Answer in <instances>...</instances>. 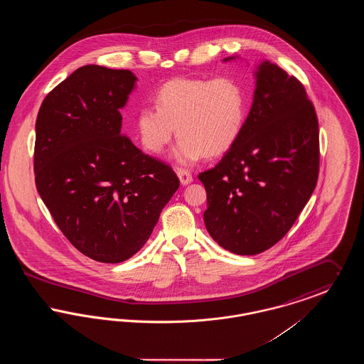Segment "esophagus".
<instances>
[{
  "label": "esophagus",
  "mask_w": 364,
  "mask_h": 364,
  "mask_svg": "<svg viewBox=\"0 0 364 364\" xmlns=\"http://www.w3.org/2000/svg\"><path fill=\"white\" fill-rule=\"evenodd\" d=\"M177 176H178L180 183L183 186H187V184L192 183V174L188 171H186V169H177Z\"/></svg>",
  "instance_id": "obj_1"
}]
</instances>
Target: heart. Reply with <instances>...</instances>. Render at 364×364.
<instances>
[{"instance_id": "b5f03b06", "label": "heart", "mask_w": 364, "mask_h": 364, "mask_svg": "<svg viewBox=\"0 0 364 364\" xmlns=\"http://www.w3.org/2000/svg\"><path fill=\"white\" fill-rule=\"evenodd\" d=\"M156 106H141L135 129L141 146L159 154L177 129L174 159L191 164L200 156L224 154L242 134L250 97L232 76L176 77L159 87Z\"/></svg>"}]
</instances>
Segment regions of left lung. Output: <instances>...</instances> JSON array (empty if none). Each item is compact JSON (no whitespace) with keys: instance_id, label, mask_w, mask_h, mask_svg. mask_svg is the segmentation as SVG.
I'll return each instance as SVG.
<instances>
[{"instance_id":"obj_1","label":"left lung","mask_w":364,"mask_h":364,"mask_svg":"<svg viewBox=\"0 0 364 364\" xmlns=\"http://www.w3.org/2000/svg\"><path fill=\"white\" fill-rule=\"evenodd\" d=\"M255 79L240 136L213 169L199 174L208 193L206 229L237 255L260 254L288 233L319 172L318 119L303 85L267 60Z\"/></svg>"}]
</instances>
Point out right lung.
<instances>
[{
    "label": "right lung",
    "mask_w": 364,
    "mask_h": 364,
    "mask_svg": "<svg viewBox=\"0 0 364 364\" xmlns=\"http://www.w3.org/2000/svg\"><path fill=\"white\" fill-rule=\"evenodd\" d=\"M128 70L85 65L46 95L35 124V184L64 236L91 259H129L178 188L172 168L122 135Z\"/></svg>",
    "instance_id": "obj_1"
}]
</instances>
